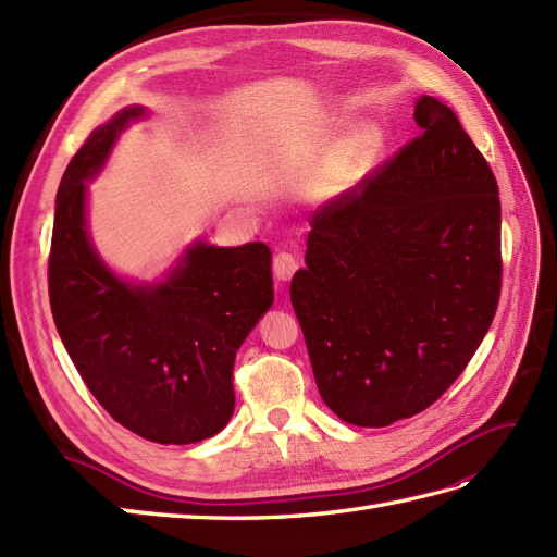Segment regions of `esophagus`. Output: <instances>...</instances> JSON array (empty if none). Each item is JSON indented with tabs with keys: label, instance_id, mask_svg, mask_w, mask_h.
Returning <instances> with one entry per match:
<instances>
[{
	"label": "esophagus",
	"instance_id": "obj_1",
	"mask_svg": "<svg viewBox=\"0 0 557 557\" xmlns=\"http://www.w3.org/2000/svg\"><path fill=\"white\" fill-rule=\"evenodd\" d=\"M298 270V259L294 253L280 251L273 259V273L277 277V282H289L294 277V273Z\"/></svg>",
	"mask_w": 557,
	"mask_h": 557
}]
</instances>
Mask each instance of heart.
Segmentation results:
<instances>
[{"instance_id": "1", "label": "heart", "mask_w": 557, "mask_h": 557, "mask_svg": "<svg viewBox=\"0 0 557 557\" xmlns=\"http://www.w3.org/2000/svg\"><path fill=\"white\" fill-rule=\"evenodd\" d=\"M383 150V132L376 124H364L355 132L348 148L338 157L336 164L322 178V195L336 199L352 193L374 169Z\"/></svg>"}]
</instances>
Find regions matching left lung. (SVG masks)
Returning <instances> with one entry per match:
<instances>
[{
	"instance_id": "obj_1",
	"label": "left lung",
	"mask_w": 557,
	"mask_h": 557,
	"mask_svg": "<svg viewBox=\"0 0 557 557\" xmlns=\"http://www.w3.org/2000/svg\"><path fill=\"white\" fill-rule=\"evenodd\" d=\"M423 129L310 219L292 280L312 374L338 419L383 428L431 407L487 334L502 294V202L459 117L421 96Z\"/></svg>"
}]
</instances>
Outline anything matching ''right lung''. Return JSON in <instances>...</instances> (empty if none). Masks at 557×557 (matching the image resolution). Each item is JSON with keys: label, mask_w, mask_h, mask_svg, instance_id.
<instances>
[{"label": "right lung", "mask_w": 557, "mask_h": 557, "mask_svg": "<svg viewBox=\"0 0 557 557\" xmlns=\"http://www.w3.org/2000/svg\"><path fill=\"white\" fill-rule=\"evenodd\" d=\"M143 115L140 106L120 110L70 160L55 195L49 301L70 360L108 414L150 442L190 445L233 417L235 355L273 306V256L263 242L197 239L160 282L112 273L89 237L87 183Z\"/></svg>", "instance_id": "obj_1"}]
</instances>
